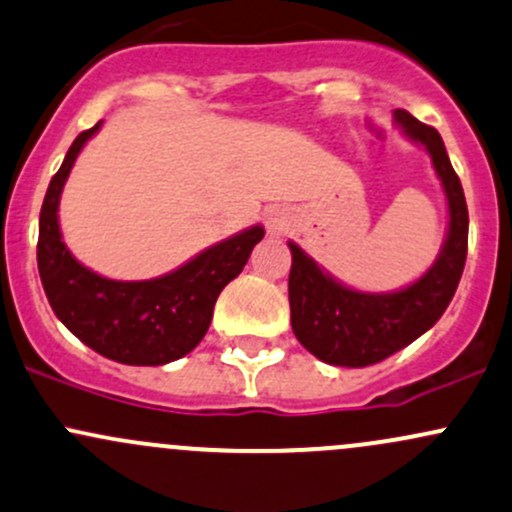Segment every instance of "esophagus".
Segmentation results:
<instances>
[{
	"label": "esophagus",
	"instance_id": "34e87169",
	"mask_svg": "<svg viewBox=\"0 0 512 512\" xmlns=\"http://www.w3.org/2000/svg\"><path fill=\"white\" fill-rule=\"evenodd\" d=\"M265 223H267V230H270V233H282V230L287 228V220H284V215L277 211H267Z\"/></svg>",
	"mask_w": 512,
	"mask_h": 512
}]
</instances>
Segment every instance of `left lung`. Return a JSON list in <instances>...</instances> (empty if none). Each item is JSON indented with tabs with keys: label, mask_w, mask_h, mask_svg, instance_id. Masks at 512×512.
<instances>
[{
	"label": "left lung",
	"mask_w": 512,
	"mask_h": 512,
	"mask_svg": "<svg viewBox=\"0 0 512 512\" xmlns=\"http://www.w3.org/2000/svg\"><path fill=\"white\" fill-rule=\"evenodd\" d=\"M395 122L432 157L449 203V233L434 265L417 282L387 294L355 292L336 282L299 245L289 242V309L294 336L306 351L328 365L365 368L417 341L441 319L466 265L469 208L444 142L437 129L422 125L407 110H395Z\"/></svg>",
	"instance_id": "8db88e82"
}]
</instances>
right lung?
I'll return each instance as SVG.
<instances>
[{
    "label": "right lung",
    "instance_id": "1",
    "mask_svg": "<svg viewBox=\"0 0 512 512\" xmlns=\"http://www.w3.org/2000/svg\"><path fill=\"white\" fill-rule=\"evenodd\" d=\"M100 125L75 137L43 198L36 247L43 292L61 324L95 353L125 365H164L201 343L215 299L247 265L265 228L252 225L203 250L179 270L144 282H117L83 267L63 242L58 203L80 149Z\"/></svg>",
    "mask_w": 512,
    "mask_h": 512
}]
</instances>
